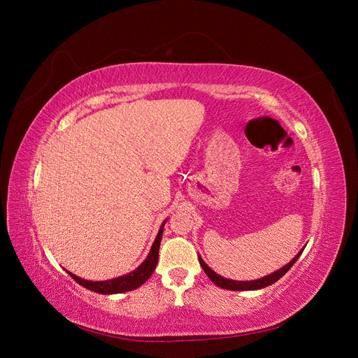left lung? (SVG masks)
Segmentation results:
<instances>
[{"mask_svg": "<svg viewBox=\"0 0 358 358\" xmlns=\"http://www.w3.org/2000/svg\"><path fill=\"white\" fill-rule=\"evenodd\" d=\"M302 252H303V250L300 251V252L289 262L287 266H285L283 268H280L278 271H275V273H273V274H270V275L262 277V278H258V280H251V281H236V280L224 278V277L216 274L210 267H208V264H206V262L201 259V257H199V262H200V266L203 267L204 273L208 274V277L213 281V283H215L216 286H219V287H222V289H228V290H257V289H262V287L271 286L273 283H275V281H277L278 278L283 277V275L293 267V264L297 261V258L300 257V254H302Z\"/></svg>", "mask_w": 358, "mask_h": 358, "instance_id": "obj_1", "label": "left lung"}]
</instances>
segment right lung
Returning <instances> with one entry per match:
<instances>
[{
	"instance_id": "obj_1",
	"label": "right lung",
	"mask_w": 358,
	"mask_h": 358,
	"mask_svg": "<svg viewBox=\"0 0 358 358\" xmlns=\"http://www.w3.org/2000/svg\"><path fill=\"white\" fill-rule=\"evenodd\" d=\"M162 232H164V223H162V227H161V229H159V232H158V235L154 241V245H152V248H150V252L148 254L146 259L142 262V264L135 271H131L126 275L113 278V280H108V281H88V280H84V278L73 275L69 271H68V274L83 287H85L88 290H92V292L101 293V294H113V293H123V292H129V290H135V289L141 287L145 283V281L150 275H152L154 270L157 268Z\"/></svg>"
}]
</instances>
